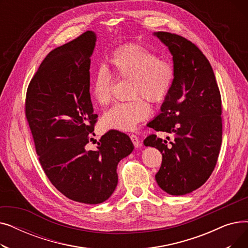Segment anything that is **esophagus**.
Masks as SVG:
<instances>
[{
	"mask_svg": "<svg viewBox=\"0 0 248 248\" xmlns=\"http://www.w3.org/2000/svg\"><path fill=\"white\" fill-rule=\"evenodd\" d=\"M131 140L133 141V144L136 148H140L141 146V142L140 140V139L136 136V135H131Z\"/></svg>",
	"mask_w": 248,
	"mask_h": 248,
	"instance_id": "esophagus-1",
	"label": "esophagus"
}]
</instances>
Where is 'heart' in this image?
Segmentation results:
<instances>
[{"mask_svg": "<svg viewBox=\"0 0 248 248\" xmlns=\"http://www.w3.org/2000/svg\"><path fill=\"white\" fill-rule=\"evenodd\" d=\"M114 76L129 80L128 100L116 103L103 114L101 126L106 129L133 131L151 114L149 100L162 102L171 90L175 78L174 64L158 58L152 51L138 44H126L115 49L109 56ZM113 79L106 67L98 68L90 81V94L99 106H108L112 99Z\"/></svg>", "mask_w": 248, "mask_h": 248, "instance_id": "obj_1", "label": "heart"}]
</instances>
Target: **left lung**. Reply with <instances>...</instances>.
Instances as JSON below:
<instances>
[{
  "label": "left lung",
  "instance_id": "8db88e82",
  "mask_svg": "<svg viewBox=\"0 0 248 248\" xmlns=\"http://www.w3.org/2000/svg\"><path fill=\"white\" fill-rule=\"evenodd\" d=\"M154 35L173 55L175 78L161 113L148 125L174 134L175 140L167 145L151 135L144 145L162 154L155 174L160 188L180 196L201 187L214 170L222 141V103L211 65L196 45L177 34Z\"/></svg>",
  "mask_w": 248,
  "mask_h": 248
}]
</instances>
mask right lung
Returning a JSON list of instances; mask_svg holds the SVG:
<instances>
[{
  "label": "right lung",
  "mask_w": 248,
  "mask_h": 248,
  "mask_svg": "<svg viewBox=\"0 0 248 248\" xmlns=\"http://www.w3.org/2000/svg\"><path fill=\"white\" fill-rule=\"evenodd\" d=\"M95 33L86 31L52 50L31 79L25 114L44 173L70 200L99 204L117 185V164L134 150L127 135H103L97 150L87 151L97 114L90 99V56Z\"/></svg>",
  "instance_id": "right-lung-1"
}]
</instances>
